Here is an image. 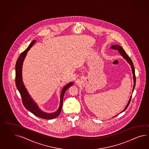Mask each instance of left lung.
I'll return each instance as SVG.
<instances>
[{
	"label": "left lung",
	"instance_id": "left-lung-1",
	"mask_svg": "<svg viewBox=\"0 0 149 149\" xmlns=\"http://www.w3.org/2000/svg\"><path fill=\"white\" fill-rule=\"evenodd\" d=\"M111 48L113 49H116V50H117V51H118L119 53H120V54L121 55V56H122L124 59H125L126 61L127 62V63H129V65H130L131 68V69H132V74H133V80H134V84L133 89H132V92H133L134 91L135 85H136V76H135V72H134V65H133V63H132V61L131 59L128 56V55L127 54L126 52H125V51L123 49V48L120 45H112V46H111ZM131 98V96L129 98V101L127 102V105H126V107H125V108H124L123 110L120 113L123 112V111H124L127 109V107L129 106V104H130ZM115 116H116H116H114V117H115Z\"/></svg>",
	"mask_w": 149,
	"mask_h": 149
}]
</instances>
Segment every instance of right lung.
<instances>
[{
	"label": "right lung",
	"mask_w": 149,
	"mask_h": 149,
	"mask_svg": "<svg viewBox=\"0 0 149 149\" xmlns=\"http://www.w3.org/2000/svg\"><path fill=\"white\" fill-rule=\"evenodd\" d=\"M36 40H33L25 51H24L21 53V54L20 55V56L19 57L15 65V84L20 94L23 104L25 107L26 109L29 110L30 112L33 113L34 115L40 118L47 120H51L56 118L60 115L62 107L63 96L65 95V91H67L68 88H69L70 86H73V82H69V84L65 85V86L62 88L60 95V106L56 112L49 113L44 112L40 109L36 103L33 100V98L31 97L29 92L27 91V90L26 89L23 82L22 76V68L23 62L25 60L26 55L27 54L28 51H29L33 46V45L36 43Z\"/></svg>",
	"instance_id": "obj_1"
}]
</instances>
